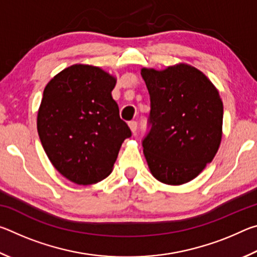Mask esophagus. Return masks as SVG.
<instances>
[{"mask_svg": "<svg viewBox=\"0 0 257 257\" xmlns=\"http://www.w3.org/2000/svg\"><path fill=\"white\" fill-rule=\"evenodd\" d=\"M128 125H129V128H130V130H132V132L135 134L137 132V127H138V123H137V121H129L128 122Z\"/></svg>", "mask_w": 257, "mask_h": 257, "instance_id": "esophagus-1", "label": "esophagus"}]
</instances>
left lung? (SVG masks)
<instances>
[{"instance_id":"left-lung-1","label":"left lung","mask_w":257,"mask_h":257,"mask_svg":"<svg viewBox=\"0 0 257 257\" xmlns=\"http://www.w3.org/2000/svg\"><path fill=\"white\" fill-rule=\"evenodd\" d=\"M141 73L151 98V128L142 143L147 164L163 184H186L219 150L223 103L211 80L188 64Z\"/></svg>"}]
</instances>
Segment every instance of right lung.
Here are the masks:
<instances>
[{"label": "right lung", "mask_w": 257, "mask_h": 257, "mask_svg": "<svg viewBox=\"0 0 257 257\" xmlns=\"http://www.w3.org/2000/svg\"><path fill=\"white\" fill-rule=\"evenodd\" d=\"M115 82L101 68L73 64L52 78L43 93L38 136L53 167L75 184L106 178L132 136L112 98Z\"/></svg>", "instance_id": "1"}]
</instances>
